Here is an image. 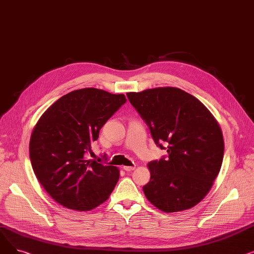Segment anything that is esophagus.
Returning a JSON list of instances; mask_svg holds the SVG:
<instances>
[{
	"mask_svg": "<svg viewBox=\"0 0 254 254\" xmlns=\"http://www.w3.org/2000/svg\"><path fill=\"white\" fill-rule=\"evenodd\" d=\"M136 169V167H128V166H126V167H124V170L126 171V172H130V171H134Z\"/></svg>",
	"mask_w": 254,
	"mask_h": 254,
	"instance_id": "1",
	"label": "esophagus"
}]
</instances>
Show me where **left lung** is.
I'll use <instances>...</instances> for the list:
<instances>
[{
	"label": "left lung",
	"instance_id": "left-lung-1",
	"mask_svg": "<svg viewBox=\"0 0 254 254\" xmlns=\"http://www.w3.org/2000/svg\"><path fill=\"white\" fill-rule=\"evenodd\" d=\"M127 96L169 156L148 164V201L166 213L194 207L208 194L221 168L224 142L215 117L203 103L177 87H156Z\"/></svg>",
	"mask_w": 254,
	"mask_h": 254
}]
</instances>
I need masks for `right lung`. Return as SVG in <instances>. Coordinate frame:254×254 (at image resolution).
Returning <instances> with one entry per match:
<instances>
[{
    "instance_id": "obj_1",
    "label": "right lung",
    "mask_w": 254,
    "mask_h": 254,
    "mask_svg": "<svg viewBox=\"0 0 254 254\" xmlns=\"http://www.w3.org/2000/svg\"><path fill=\"white\" fill-rule=\"evenodd\" d=\"M127 102L125 95L86 87L63 96L42 114L30 140L35 175L62 206L95 209L113 191L119 170L86 159L102 127Z\"/></svg>"
}]
</instances>
